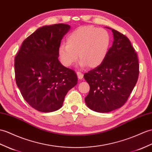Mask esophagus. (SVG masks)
<instances>
[{
  "mask_svg": "<svg viewBox=\"0 0 152 152\" xmlns=\"http://www.w3.org/2000/svg\"><path fill=\"white\" fill-rule=\"evenodd\" d=\"M76 74H77V77H78V79L81 80V79L83 78V73L80 72H76Z\"/></svg>",
  "mask_w": 152,
  "mask_h": 152,
  "instance_id": "esophagus-1",
  "label": "esophagus"
}]
</instances>
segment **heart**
Returning <instances> with one entry per match:
<instances>
[{
	"label": "heart",
	"mask_w": 152,
	"mask_h": 152,
	"mask_svg": "<svg viewBox=\"0 0 152 152\" xmlns=\"http://www.w3.org/2000/svg\"><path fill=\"white\" fill-rule=\"evenodd\" d=\"M111 38L107 31L93 26L77 28L66 38V45H61L58 55L62 64L69 67L76 63L78 54L82 66L96 68L107 56Z\"/></svg>",
	"instance_id": "b5f03b06"
}]
</instances>
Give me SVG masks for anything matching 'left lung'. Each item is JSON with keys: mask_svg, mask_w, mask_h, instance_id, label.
<instances>
[{"mask_svg": "<svg viewBox=\"0 0 152 152\" xmlns=\"http://www.w3.org/2000/svg\"><path fill=\"white\" fill-rule=\"evenodd\" d=\"M114 36L106 58L97 67L84 74L90 86L85 98L87 105L99 113L121 107L128 101L138 80V57L129 39L111 29Z\"/></svg>", "mask_w": 152, "mask_h": 152, "instance_id": "left-lung-1", "label": "left lung"}]
</instances>
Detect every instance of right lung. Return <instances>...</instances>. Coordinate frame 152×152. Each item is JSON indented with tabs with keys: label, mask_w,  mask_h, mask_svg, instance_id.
<instances>
[{
	"label": "right lung",
	"mask_w": 152,
	"mask_h": 152,
	"mask_svg": "<svg viewBox=\"0 0 152 152\" xmlns=\"http://www.w3.org/2000/svg\"><path fill=\"white\" fill-rule=\"evenodd\" d=\"M66 24L43 26L23 42L15 57V77L24 99L36 110L48 113L63 105L68 91L77 83L76 74L58 60Z\"/></svg>",
	"instance_id": "add662e5"
}]
</instances>
